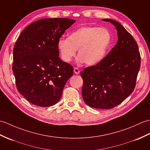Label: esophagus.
Here are the masks:
<instances>
[{"instance_id": "obj_1", "label": "esophagus", "mask_w": 150, "mask_h": 150, "mask_svg": "<svg viewBox=\"0 0 150 150\" xmlns=\"http://www.w3.org/2000/svg\"><path fill=\"white\" fill-rule=\"evenodd\" d=\"M74 73L76 75H79L80 74V70L78 68H74Z\"/></svg>"}]
</instances>
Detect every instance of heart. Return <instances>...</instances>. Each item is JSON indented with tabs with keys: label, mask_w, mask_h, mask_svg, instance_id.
<instances>
[{
	"label": "heart",
	"mask_w": 150,
	"mask_h": 150,
	"mask_svg": "<svg viewBox=\"0 0 150 150\" xmlns=\"http://www.w3.org/2000/svg\"><path fill=\"white\" fill-rule=\"evenodd\" d=\"M111 40V34L105 28L83 26L71 33L68 38H60L57 46L64 61L70 62L79 49L78 61L91 66L104 58Z\"/></svg>",
	"instance_id": "heart-1"
}]
</instances>
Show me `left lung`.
<instances>
[{"label": "left lung", "instance_id": "1", "mask_svg": "<svg viewBox=\"0 0 150 150\" xmlns=\"http://www.w3.org/2000/svg\"><path fill=\"white\" fill-rule=\"evenodd\" d=\"M117 30V44L102 61L81 72L85 103L96 109H109L122 103L134 91L141 67L137 42L123 25L111 19Z\"/></svg>", "mask_w": 150, "mask_h": 150}]
</instances>
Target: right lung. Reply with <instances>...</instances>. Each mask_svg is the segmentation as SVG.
Listing matches in <instances>:
<instances>
[{
	"instance_id": "add662e5",
	"label": "right lung",
	"mask_w": 150,
	"mask_h": 150,
	"mask_svg": "<svg viewBox=\"0 0 150 150\" xmlns=\"http://www.w3.org/2000/svg\"><path fill=\"white\" fill-rule=\"evenodd\" d=\"M75 22L64 18L41 19L28 25L16 41L12 67L16 88L34 105L56 104L74 74L72 66L59 57L57 44Z\"/></svg>"
}]
</instances>
